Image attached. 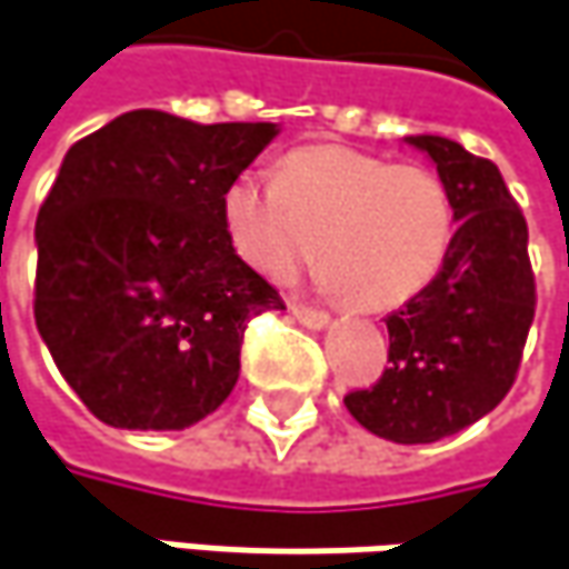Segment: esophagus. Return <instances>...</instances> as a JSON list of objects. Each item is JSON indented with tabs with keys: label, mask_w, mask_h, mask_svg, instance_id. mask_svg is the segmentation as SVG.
<instances>
[{
	"label": "esophagus",
	"mask_w": 569,
	"mask_h": 569,
	"mask_svg": "<svg viewBox=\"0 0 569 569\" xmlns=\"http://www.w3.org/2000/svg\"><path fill=\"white\" fill-rule=\"evenodd\" d=\"M291 313H295V320L303 323L307 329H323L329 323V313L323 310H317V307H303V303H291Z\"/></svg>",
	"instance_id": "obj_1"
}]
</instances>
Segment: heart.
<instances>
[{
    "label": "heart",
    "instance_id": "obj_1",
    "mask_svg": "<svg viewBox=\"0 0 569 569\" xmlns=\"http://www.w3.org/2000/svg\"><path fill=\"white\" fill-rule=\"evenodd\" d=\"M220 217L256 274L288 284L317 259L323 284L358 310H393L422 295L458 233L455 194L436 169L339 143L284 153L274 182L233 176Z\"/></svg>",
    "mask_w": 569,
    "mask_h": 569
}]
</instances>
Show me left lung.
<instances>
[{"label":"left lung","mask_w":569,"mask_h":569,"mask_svg":"<svg viewBox=\"0 0 569 569\" xmlns=\"http://www.w3.org/2000/svg\"><path fill=\"white\" fill-rule=\"evenodd\" d=\"M436 162L458 208L441 274L387 317L381 381L346 393L358 422L387 441L455 436L497 407L516 381L535 320L528 223L499 169L448 137H407Z\"/></svg>","instance_id":"left-lung-1"}]
</instances>
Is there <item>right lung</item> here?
<instances>
[{
    "instance_id": "add662e5",
    "label": "right lung",
    "mask_w": 569,
    "mask_h": 569,
    "mask_svg": "<svg viewBox=\"0 0 569 569\" xmlns=\"http://www.w3.org/2000/svg\"><path fill=\"white\" fill-rule=\"evenodd\" d=\"M274 133L140 108L63 157L34 230V323L101 422L194 426L237 387L246 323L284 310L220 217L227 182Z\"/></svg>"
}]
</instances>
